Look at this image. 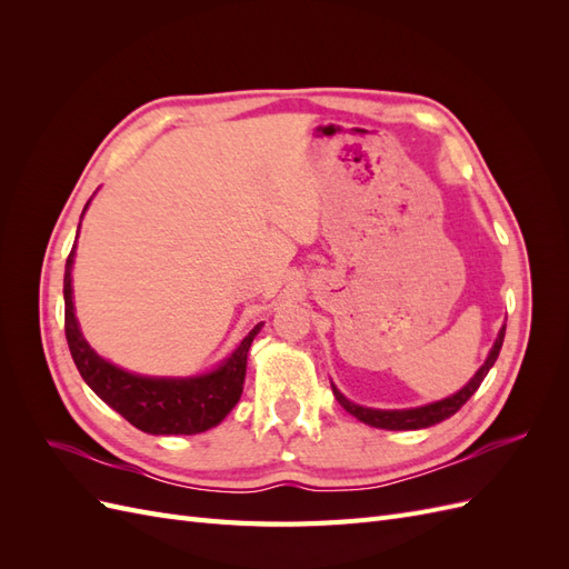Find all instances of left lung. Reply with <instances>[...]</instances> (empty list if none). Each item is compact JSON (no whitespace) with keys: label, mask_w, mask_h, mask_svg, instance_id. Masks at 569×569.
Returning <instances> with one entry per match:
<instances>
[{"label":"left lung","mask_w":569,"mask_h":569,"mask_svg":"<svg viewBox=\"0 0 569 569\" xmlns=\"http://www.w3.org/2000/svg\"><path fill=\"white\" fill-rule=\"evenodd\" d=\"M503 337H506V325L501 327V332H498L493 347L485 360V366H481L472 380L465 385L460 391L446 396V399L441 401H435V403H427V406H418V408H401V410H380V408H366V406H358L353 401H349L347 396H343L335 385H332V391L337 396V401L341 403V408L351 412L353 418H358L360 422H366L370 427H377V429H391V432H401V429H425V427H432L446 418L456 416V412L468 403L470 396L479 389V385L485 382V377L489 375V370L493 368L498 353H501V347H503Z\"/></svg>","instance_id":"8db88e82"}]
</instances>
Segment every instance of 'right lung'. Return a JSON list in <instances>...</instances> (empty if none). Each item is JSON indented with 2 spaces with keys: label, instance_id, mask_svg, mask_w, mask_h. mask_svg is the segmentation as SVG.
Here are the masks:
<instances>
[{
  "label": "right lung",
  "instance_id": "right-lung-1",
  "mask_svg": "<svg viewBox=\"0 0 569 569\" xmlns=\"http://www.w3.org/2000/svg\"><path fill=\"white\" fill-rule=\"evenodd\" d=\"M73 261L76 244L68 253L63 272L66 339L78 372L99 399L147 435H199L226 420L242 396L247 356L263 322H258L220 366L203 375L149 377L128 372L101 358L80 332L71 284Z\"/></svg>",
  "mask_w": 569,
  "mask_h": 569
}]
</instances>
